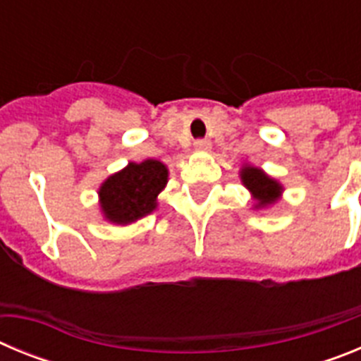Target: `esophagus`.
<instances>
[{
	"label": "esophagus",
	"instance_id": "obj_1",
	"mask_svg": "<svg viewBox=\"0 0 361 361\" xmlns=\"http://www.w3.org/2000/svg\"><path fill=\"white\" fill-rule=\"evenodd\" d=\"M209 148H212V142L206 141V139H199V141H195V149H199V152H208Z\"/></svg>",
	"mask_w": 361,
	"mask_h": 361
}]
</instances>
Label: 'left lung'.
<instances>
[{"mask_svg": "<svg viewBox=\"0 0 361 361\" xmlns=\"http://www.w3.org/2000/svg\"><path fill=\"white\" fill-rule=\"evenodd\" d=\"M238 175H240V183L244 184L245 190L250 191L251 197H253V209L271 208L273 204L282 199L283 186L276 178L269 177L262 168L244 162Z\"/></svg>", "mask_w": 361, "mask_h": 361, "instance_id": "8db88e82", "label": "left lung"}]
</instances>
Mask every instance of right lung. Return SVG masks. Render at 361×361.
<instances>
[{"label": "right lung", "instance_id": "1", "mask_svg": "<svg viewBox=\"0 0 361 361\" xmlns=\"http://www.w3.org/2000/svg\"><path fill=\"white\" fill-rule=\"evenodd\" d=\"M166 184L168 168L161 161L128 162L99 186V209L103 219L116 226H128L145 219L157 209L159 193Z\"/></svg>", "mask_w": 361, "mask_h": 361}]
</instances>
